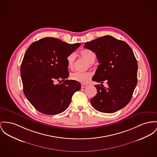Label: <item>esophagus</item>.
Here are the masks:
<instances>
[{"label":"esophagus","instance_id":"esophagus-1","mask_svg":"<svg viewBox=\"0 0 157 157\" xmlns=\"http://www.w3.org/2000/svg\"><path fill=\"white\" fill-rule=\"evenodd\" d=\"M81 87H82V89H84V88H86V87H87V85L85 84H82Z\"/></svg>","mask_w":157,"mask_h":157}]
</instances>
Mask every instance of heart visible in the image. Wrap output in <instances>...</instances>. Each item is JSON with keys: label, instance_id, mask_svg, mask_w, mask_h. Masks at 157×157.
<instances>
[{"label": "heart", "instance_id": "1", "mask_svg": "<svg viewBox=\"0 0 157 157\" xmlns=\"http://www.w3.org/2000/svg\"><path fill=\"white\" fill-rule=\"evenodd\" d=\"M80 54L83 58L89 63L90 66L92 65V63H94L96 59V55L91 50H89V49L82 50L80 52ZM75 58V54L74 52L70 53L67 56L66 59H67V63L68 68L72 69L73 68ZM92 75H93V74L89 71H86V72L75 71L73 73L71 74L70 77L72 80H73L75 82L84 83L89 81L92 77Z\"/></svg>", "mask_w": 157, "mask_h": 157}]
</instances>
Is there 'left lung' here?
Masks as SVG:
<instances>
[{"mask_svg": "<svg viewBox=\"0 0 157 157\" xmlns=\"http://www.w3.org/2000/svg\"><path fill=\"white\" fill-rule=\"evenodd\" d=\"M84 48L96 53L100 65L92 80L104 83L95 85L97 94L90 100L94 109L113 113L129 103L136 87L137 63L131 48L125 42L105 36L85 43Z\"/></svg>", "mask_w": 157, "mask_h": 157, "instance_id": "left-lung-1", "label": "left lung"}]
</instances>
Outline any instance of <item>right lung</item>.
<instances>
[{
    "mask_svg": "<svg viewBox=\"0 0 157 157\" xmlns=\"http://www.w3.org/2000/svg\"><path fill=\"white\" fill-rule=\"evenodd\" d=\"M80 45L44 37L33 42L26 51L21 65L23 91L39 112L46 115L63 113L74 94L80 90L79 82L67 80L69 73L66 59ZM57 81L62 83L56 85Z\"/></svg>",
    "mask_w": 157,
    "mask_h": 157,
    "instance_id": "add662e5",
    "label": "right lung"
}]
</instances>
